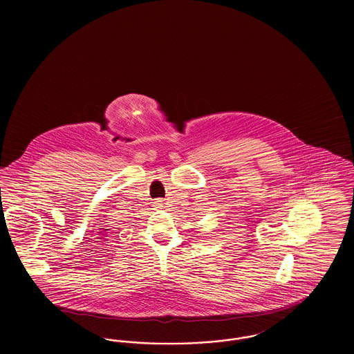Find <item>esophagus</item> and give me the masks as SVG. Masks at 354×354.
Wrapping results in <instances>:
<instances>
[{"mask_svg": "<svg viewBox=\"0 0 354 354\" xmlns=\"http://www.w3.org/2000/svg\"><path fill=\"white\" fill-rule=\"evenodd\" d=\"M153 207H155V208H162V207H163L162 199H156V201L153 202Z\"/></svg>", "mask_w": 354, "mask_h": 354, "instance_id": "esophagus-1", "label": "esophagus"}]
</instances>
